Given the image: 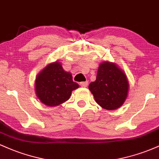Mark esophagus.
<instances>
[{
  "mask_svg": "<svg viewBox=\"0 0 159 159\" xmlns=\"http://www.w3.org/2000/svg\"><path fill=\"white\" fill-rule=\"evenodd\" d=\"M80 85L81 86V87H86L88 86V81H82V82H80Z\"/></svg>",
  "mask_w": 159,
  "mask_h": 159,
  "instance_id": "obj_1",
  "label": "esophagus"
}]
</instances>
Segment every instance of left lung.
Listing matches in <instances>:
<instances>
[{
	"instance_id": "obj_1",
	"label": "left lung",
	"mask_w": 159,
	"mask_h": 159,
	"mask_svg": "<svg viewBox=\"0 0 159 159\" xmlns=\"http://www.w3.org/2000/svg\"><path fill=\"white\" fill-rule=\"evenodd\" d=\"M89 89L100 106L115 110L125 102L129 83L125 73L114 63L104 62L98 67L96 80L91 82Z\"/></svg>"
}]
</instances>
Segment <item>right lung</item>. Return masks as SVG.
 <instances>
[{
  "mask_svg": "<svg viewBox=\"0 0 159 159\" xmlns=\"http://www.w3.org/2000/svg\"><path fill=\"white\" fill-rule=\"evenodd\" d=\"M35 86L37 97L48 106H57L67 101L72 91L78 88L72 75L65 72L58 62L48 65L38 75Z\"/></svg>",
  "mask_w": 159,
  "mask_h": 159,
  "instance_id": "1",
  "label": "right lung"
}]
</instances>
